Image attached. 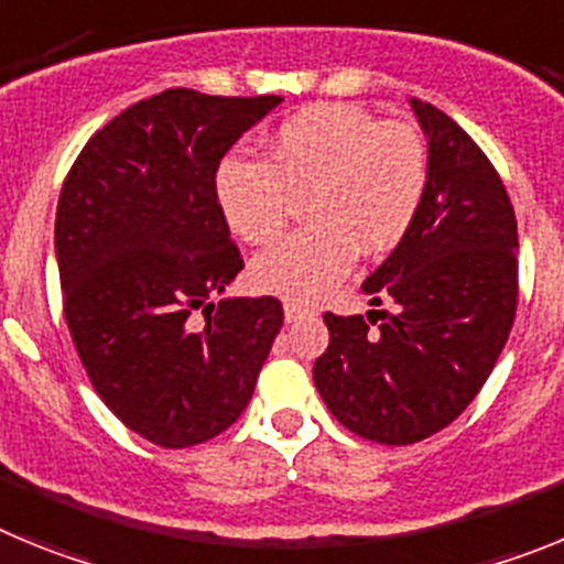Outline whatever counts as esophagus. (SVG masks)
<instances>
[{
    "label": "esophagus",
    "instance_id": "esophagus-1",
    "mask_svg": "<svg viewBox=\"0 0 564 564\" xmlns=\"http://www.w3.org/2000/svg\"><path fill=\"white\" fill-rule=\"evenodd\" d=\"M307 307L296 305V302H285V322L291 325V322H299V318H305L307 316Z\"/></svg>",
    "mask_w": 564,
    "mask_h": 564
}]
</instances>
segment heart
Returning <instances> with one entry per match:
<instances>
[{
  "instance_id": "b5f03b06",
  "label": "heart",
  "mask_w": 564,
  "mask_h": 564,
  "mask_svg": "<svg viewBox=\"0 0 564 564\" xmlns=\"http://www.w3.org/2000/svg\"><path fill=\"white\" fill-rule=\"evenodd\" d=\"M430 186V152L412 123L381 121L356 104H311L279 123L265 161L228 154L214 174L226 226L251 246L282 234L305 197L311 226L259 253V291L313 302L364 253L406 237Z\"/></svg>"
}]
</instances>
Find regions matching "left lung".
Masks as SVG:
<instances>
[{
	"mask_svg": "<svg viewBox=\"0 0 564 564\" xmlns=\"http://www.w3.org/2000/svg\"><path fill=\"white\" fill-rule=\"evenodd\" d=\"M430 138L421 212L364 293L367 316L325 313L313 381L344 430L406 446L449 426L482 390L517 313V217L500 174L449 115L412 98Z\"/></svg>",
	"mask_w": 564,
	"mask_h": 564,
	"instance_id": "1",
	"label": "left lung"
}]
</instances>
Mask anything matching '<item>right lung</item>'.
Segmentation results:
<instances>
[{
    "label": "right lung",
    "mask_w": 564,
    "mask_h": 564,
    "mask_svg": "<svg viewBox=\"0 0 564 564\" xmlns=\"http://www.w3.org/2000/svg\"><path fill=\"white\" fill-rule=\"evenodd\" d=\"M279 101L186 87L143 98L89 138L62 186L69 336L115 417L163 449L212 441L242 415L285 318L273 296L212 302L242 271L214 174Z\"/></svg>",
    "instance_id": "1"
}]
</instances>
